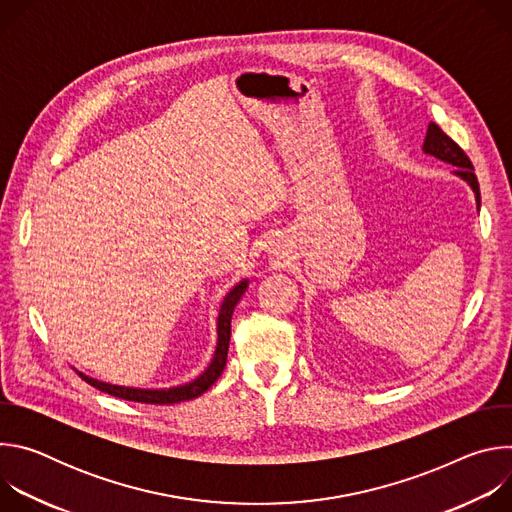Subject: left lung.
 Wrapping results in <instances>:
<instances>
[{"mask_svg":"<svg viewBox=\"0 0 512 512\" xmlns=\"http://www.w3.org/2000/svg\"><path fill=\"white\" fill-rule=\"evenodd\" d=\"M423 152L427 156H433V158L442 160L446 164L456 166L454 174L458 178H462L472 188V192L476 194V206L480 208V186H478V178L474 174V166H472L470 158L464 154V150L460 148V145L452 137H448L433 121L427 125V133H425V141H423Z\"/></svg>","mask_w":512,"mask_h":512,"instance_id":"left-lung-1","label":"left lung"}]
</instances>
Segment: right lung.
<instances>
[{"instance_id":"add662e5","label":"right lung","mask_w":512,"mask_h":512,"mask_svg":"<svg viewBox=\"0 0 512 512\" xmlns=\"http://www.w3.org/2000/svg\"><path fill=\"white\" fill-rule=\"evenodd\" d=\"M247 285H249V279H243L225 296V300L221 304V310H218V318H216V350H214V356H212L208 367L204 369V373L200 377H196L194 381H190L186 385L170 387V389H135V387H121V385L103 383V381L87 377L85 373H79V371L77 373L81 375L83 381H87L95 389H99L103 393H109L113 397L125 399V401L152 403V405H172V403L190 401L194 397H200L204 391H208L216 383V379L221 377L223 371H225L229 340H231L233 310L239 304L241 296L247 291Z\"/></svg>"}]
</instances>
